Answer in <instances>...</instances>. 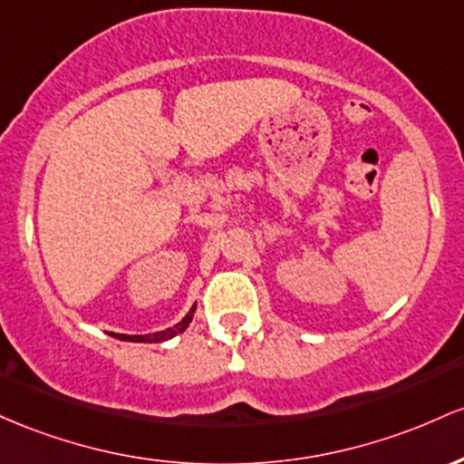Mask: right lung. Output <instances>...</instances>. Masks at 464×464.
<instances>
[{
	"label": "right lung",
	"instance_id": "add662e5",
	"mask_svg": "<svg viewBox=\"0 0 464 464\" xmlns=\"http://www.w3.org/2000/svg\"><path fill=\"white\" fill-rule=\"evenodd\" d=\"M192 314H195V306H192V309L188 311V315H186L184 320L177 322L173 329H166L162 333H153V335H122V333H116V335L111 333V335L118 337V340H127V342H150V344H160V342H166V340H170V337H175L177 333L186 331V326H188L190 320H192Z\"/></svg>",
	"mask_w": 464,
	"mask_h": 464
}]
</instances>
